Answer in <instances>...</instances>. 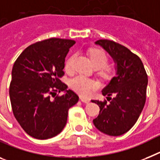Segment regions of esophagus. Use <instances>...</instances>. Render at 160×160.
<instances>
[{"instance_id":"1","label":"esophagus","mask_w":160,"mask_h":160,"mask_svg":"<svg viewBox=\"0 0 160 160\" xmlns=\"http://www.w3.org/2000/svg\"><path fill=\"white\" fill-rule=\"evenodd\" d=\"M80 100H81V102L84 103H88L90 101H89V99H87V98H80Z\"/></svg>"}]
</instances>
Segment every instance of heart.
Returning a JSON list of instances; mask_svg holds the SVG:
<instances>
[{"instance_id": "b5f03b06", "label": "heart", "mask_w": 160, "mask_h": 160, "mask_svg": "<svg viewBox=\"0 0 160 160\" xmlns=\"http://www.w3.org/2000/svg\"><path fill=\"white\" fill-rule=\"evenodd\" d=\"M76 55L72 54L68 58L65 62V70L67 72H72L73 68V61ZM91 61L95 68L101 69V73L108 76L110 74V70L106 67L108 64V58L103 50L99 49H92L89 52ZM71 88L75 92L80 94L81 96H88L91 92L98 88V84L94 80L87 78L84 76H79L72 79L70 82Z\"/></svg>"}]
</instances>
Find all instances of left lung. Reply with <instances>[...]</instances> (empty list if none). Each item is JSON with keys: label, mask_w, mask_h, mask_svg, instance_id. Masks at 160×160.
I'll list each match as a JSON object with an SVG mask.
<instances>
[{"label": "left lung", "mask_w": 160, "mask_h": 160, "mask_svg": "<svg viewBox=\"0 0 160 160\" xmlns=\"http://www.w3.org/2000/svg\"><path fill=\"white\" fill-rule=\"evenodd\" d=\"M107 51L116 64V76L102 91L107 100H92L99 106L93 124L100 132L120 136L132 128L142 113L148 78L142 60L128 48L109 40L95 42ZM112 98H111V96Z\"/></svg>", "instance_id": "8db88e82"}]
</instances>
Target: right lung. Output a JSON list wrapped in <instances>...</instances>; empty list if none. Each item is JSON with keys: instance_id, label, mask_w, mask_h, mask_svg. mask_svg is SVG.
Returning <instances> with one entry per match:
<instances>
[{"instance_id": "1", "label": "right lung", "mask_w": 160, "mask_h": 160, "mask_svg": "<svg viewBox=\"0 0 160 160\" xmlns=\"http://www.w3.org/2000/svg\"><path fill=\"white\" fill-rule=\"evenodd\" d=\"M75 43L60 38L39 41L24 49L14 62L9 84L12 110L32 138L44 140L59 134L67 123L68 110L79 101L76 92L68 90L60 80L65 58ZM57 92L65 93L56 96Z\"/></svg>"}]
</instances>
